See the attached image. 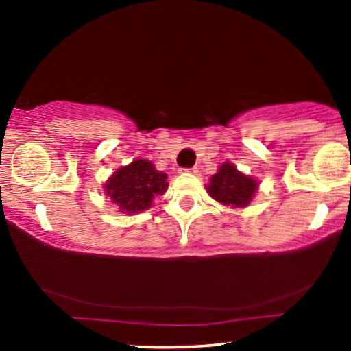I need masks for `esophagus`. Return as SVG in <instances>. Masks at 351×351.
<instances>
[{
  "label": "esophagus",
  "mask_w": 351,
  "mask_h": 351,
  "mask_svg": "<svg viewBox=\"0 0 351 351\" xmlns=\"http://www.w3.org/2000/svg\"><path fill=\"white\" fill-rule=\"evenodd\" d=\"M186 174H193V176H196L198 174V167H189V169H184Z\"/></svg>",
  "instance_id": "obj_1"
}]
</instances>
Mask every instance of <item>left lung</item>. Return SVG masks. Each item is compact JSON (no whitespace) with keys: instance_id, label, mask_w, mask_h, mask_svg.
Wrapping results in <instances>:
<instances>
[{"instance_id":"left-lung-1","label":"left lung","mask_w":351,"mask_h":351,"mask_svg":"<svg viewBox=\"0 0 351 351\" xmlns=\"http://www.w3.org/2000/svg\"><path fill=\"white\" fill-rule=\"evenodd\" d=\"M257 189L258 184L254 177L239 172L228 161L219 167L217 174L210 177L209 185L206 186L210 198L232 208L249 206Z\"/></svg>"}]
</instances>
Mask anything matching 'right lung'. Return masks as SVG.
I'll use <instances>...</instances> for the list:
<instances>
[{
    "instance_id": "add662e5",
    "label": "right lung",
    "mask_w": 351,
    "mask_h": 351,
    "mask_svg": "<svg viewBox=\"0 0 351 351\" xmlns=\"http://www.w3.org/2000/svg\"><path fill=\"white\" fill-rule=\"evenodd\" d=\"M167 176L156 171L148 160H134L119 167L104 185L105 195L119 208V213L137 214L148 209L155 196L167 190Z\"/></svg>"
}]
</instances>
